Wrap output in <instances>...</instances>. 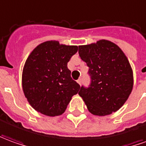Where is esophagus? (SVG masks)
<instances>
[{
	"label": "esophagus",
	"mask_w": 146,
	"mask_h": 146,
	"mask_svg": "<svg viewBox=\"0 0 146 146\" xmlns=\"http://www.w3.org/2000/svg\"><path fill=\"white\" fill-rule=\"evenodd\" d=\"M77 82L78 83V84H79V85H81V79H78V80L77 81Z\"/></svg>",
	"instance_id": "34e87169"
}]
</instances>
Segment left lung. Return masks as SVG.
<instances>
[{"mask_svg": "<svg viewBox=\"0 0 146 146\" xmlns=\"http://www.w3.org/2000/svg\"><path fill=\"white\" fill-rule=\"evenodd\" d=\"M78 52L88 65L91 77L90 87L81 86L78 93L88 110L96 116H106L118 110L133 86V69L125 53L107 40L79 45Z\"/></svg>", "mask_w": 146, "mask_h": 146, "instance_id": "obj_1", "label": "left lung"}]
</instances>
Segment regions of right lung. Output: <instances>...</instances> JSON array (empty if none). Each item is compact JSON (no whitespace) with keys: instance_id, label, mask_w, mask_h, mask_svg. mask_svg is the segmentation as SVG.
<instances>
[{"instance_id":"obj_1","label":"right lung","mask_w":146,"mask_h":146,"mask_svg":"<svg viewBox=\"0 0 146 146\" xmlns=\"http://www.w3.org/2000/svg\"><path fill=\"white\" fill-rule=\"evenodd\" d=\"M78 50L77 45H65L48 40L36 47L25 63L22 89L36 111L55 117L61 115L81 86L71 77L67 64Z\"/></svg>"}]
</instances>
